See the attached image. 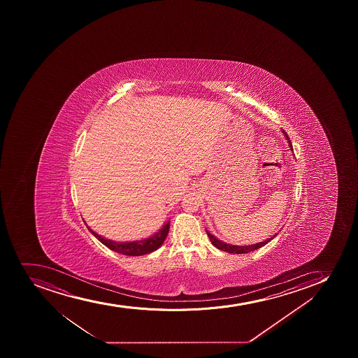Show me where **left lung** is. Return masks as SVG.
<instances>
[{
	"instance_id": "8db88e82",
	"label": "left lung",
	"mask_w": 358,
	"mask_h": 358,
	"mask_svg": "<svg viewBox=\"0 0 358 358\" xmlns=\"http://www.w3.org/2000/svg\"><path fill=\"white\" fill-rule=\"evenodd\" d=\"M282 133L283 135H285V138H286L287 142H288V145H289L290 150H293V145H292L289 138L287 136L286 131H282ZM206 234H208V237L210 238V241L213 243V246H216L217 248H220L222 251L227 252V253H234V255H244V253H248V252H253L255 250L262 248L264 245L268 244L269 241H272V239H274V238L278 236V234H275L274 236H272V237L268 238V239L260 241V243H257V244L238 246V245L227 244V243L220 241V239L215 237L213 234H210L209 231H206Z\"/></svg>"
}]
</instances>
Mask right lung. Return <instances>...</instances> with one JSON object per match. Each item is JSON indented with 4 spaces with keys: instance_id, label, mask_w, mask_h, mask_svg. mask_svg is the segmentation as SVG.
Wrapping results in <instances>:
<instances>
[{
    "instance_id": "1",
    "label": "right lung",
    "mask_w": 358,
    "mask_h": 358,
    "mask_svg": "<svg viewBox=\"0 0 358 358\" xmlns=\"http://www.w3.org/2000/svg\"><path fill=\"white\" fill-rule=\"evenodd\" d=\"M85 223V222H84ZM89 229L90 232L94 236V237L103 243L105 246L112 250V251L117 252L120 255H131V257H138V255H148L152 252L156 251L157 248H161V245L163 244V241H166L168 232H169L170 222L168 220L157 232L152 234L150 237L145 238L141 241H115L107 239V238L100 236V234H96L94 231L86 225Z\"/></svg>"
}]
</instances>
